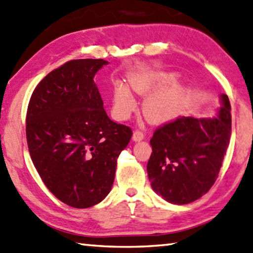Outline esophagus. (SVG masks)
I'll return each mask as SVG.
<instances>
[{"label":"esophagus","instance_id":"1","mask_svg":"<svg viewBox=\"0 0 253 253\" xmlns=\"http://www.w3.org/2000/svg\"><path fill=\"white\" fill-rule=\"evenodd\" d=\"M143 138H145V133H143V131H141L139 129H136L135 131H133L132 139L135 141H140L143 139Z\"/></svg>","mask_w":253,"mask_h":253}]
</instances>
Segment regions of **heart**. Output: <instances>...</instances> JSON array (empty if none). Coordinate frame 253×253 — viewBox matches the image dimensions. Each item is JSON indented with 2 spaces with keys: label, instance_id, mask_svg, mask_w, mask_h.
I'll return each mask as SVG.
<instances>
[{
  "label": "heart",
  "instance_id": "1",
  "mask_svg": "<svg viewBox=\"0 0 253 253\" xmlns=\"http://www.w3.org/2000/svg\"><path fill=\"white\" fill-rule=\"evenodd\" d=\"M175 81L174 76L163 74H142L135 73L129 77V84L135 92L145 94L156 88L157 91L143 103V113L152 123L161 124L173 121L181 114L185 103V96L177 87L165 88ZM114 113L118 120H126L135 110L136 102L129 90L122 83H117L114 87Z\"/></svg>",
  "mask_w": 253,
  "mask_h": 253
}]
</instances>
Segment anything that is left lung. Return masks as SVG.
Segmentation results:
<instances>
[{
    "label": "left lung",
    "mask_w": 253,
    "mask_h": 253,
    "mask_svg": "<svg viewBox=\"0 0 253 253\" xmlns=\"http://www.w3.org/2000/svg\"><path fill=\"white\" fill-rule=\"evenodd\" d=\"M218 116H180L163 124L150 139L147 171L157 194L172 204H189L214 185L231 135V107L226 94Z\"/></svg>",
    "instance_id": "1"
}]
</instances>
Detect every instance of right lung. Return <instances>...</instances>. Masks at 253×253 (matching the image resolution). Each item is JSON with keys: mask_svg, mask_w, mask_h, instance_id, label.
Listing matches in <instances>:
<instances>
[{"mask_svg": "<svg viewBox=\"0 0 253 253\" xmlns=\"http://www.w3.org/2000/svg\"><path fill=\"white\" fill-rule=\"evenodd\" d=\"M107 61L77 59L38 83L26 113L31 158L44 185L74 209L104 200L115 177L117 158L131 128L114 123L103 108L93 78Z\"/></svg>", "mask_w": 253, "mask_h": 253, "instance_id": "right-lung-1", "label": "right lung"}]
</instances>
